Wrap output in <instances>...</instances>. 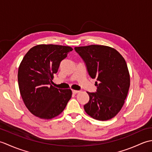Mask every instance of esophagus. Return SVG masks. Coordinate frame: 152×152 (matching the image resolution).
Wrapping results in <instances>:
<instances>
[{"mask_svg": "<svg viewBox=\"0 0 152 152\" xmlns=\"http://www.w3.org/2000/svg\"><path fill=\"white\" fill-rule=\"evenodd\" d=\"M79 93V91H77V90H72L73 94H76V93Z\"/></svg>", "mask_w": 152, "mask_h": 152, "instance_id": "obj_1", "label": "esophagus"}]
</instances>
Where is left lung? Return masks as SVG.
<instances>
[{"label":"left lung","instance_id":"1","mask_svg":"<svg viewBox=\"0 0 152 152\" xmlns=\"http://www.w3.org/2000/svg\"><path fill=\"white\" fill-rule=\"evenodd\" d=\"M84 61L89 76L96 78L95 93H88L86 112L100 121L110 119L118 114L125 103L130 86L127 63L114 48L102 45L75 47Z\"/></svg>","mask_w":152,"mask_h":152}]
</instances>
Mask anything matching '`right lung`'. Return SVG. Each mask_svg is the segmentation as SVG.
<instances>
[{"label": "right lung", "mask_w": 152, "mask_h": 152, "mask_svg": "<svg viewBox=\"0 0 152 152\" xmlns=\"http://www.w3.org/2000/svg\"><path fill=\"white\" fill-rule=\"evenodd\" d=\"M73 49L53 44L37 45L28 51L19 64L18 79L25 105L37 117L50 119L59 115L72 96L70 89L51 85L59 64Z\"/></svg>", "instance_id": "1"}]
</instances>
